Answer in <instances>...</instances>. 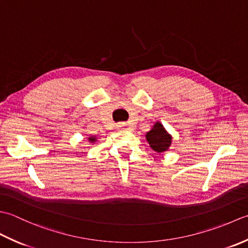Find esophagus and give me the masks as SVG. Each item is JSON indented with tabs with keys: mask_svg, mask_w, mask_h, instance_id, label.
<instances>
[{
	"mask_svg": "<svg viewBox=\"0 0 248 248\" xmlns=\"http://www.w3.org/2000/svg\"><path fill=\"white\" fill-rule=\"evenodd\" d=\"M117 128H118V130H126V129H128V126H127V124H125V123H120V124H118L117 125Z\"/></svg>",
	"mask_w": 248,
	"mask_h": 248,
	"instance_id": "esophagus-1",
	"label": "esophagus"
}]
</instances>
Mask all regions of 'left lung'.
<instances>
[{
	"label": "left lung",
	"mask_w": 248,
	"mask_h": 248,
	"mask_svg": "<svg viewBox=\"0 0 248 248\" xmlns=\"http://www.w3.org/2000/svg\"><path fill=\"white\" fill-rule=\"evenodd\" d=\"M151 149L157 153H164L168 151L172 143V136L166 130L164 125L160 122H155L153 127L145 134Z\"/></svg>",
	"instance_id": "obj_1"
}]
</instances>
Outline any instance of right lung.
Segmentation results:
<instances>
[{"label":"right lung","instance_id":"obj_1","mask_svg":"<svg viewBox=\"0 0 248 248\" xmlns=\"http://www.w3.org/2000/svg\"><path fill=\"white\" fill-rule=\"evenodd\" d=\"M88 140H89L90 143H94V142H96V140H97V138H96L95 136H91V137L88 138Z\"/></svg>","mask_w":248,"mask_h":248}]
</instances>
